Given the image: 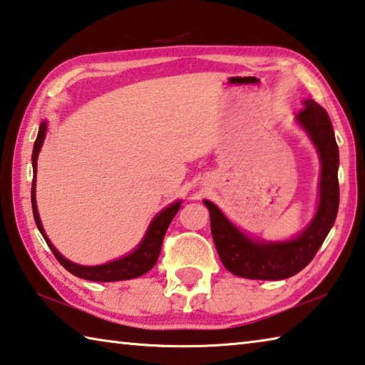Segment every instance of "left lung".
<instances>
[{
    "instance_id": "8db88e82",
    "label": "left lung",
    "mask_w": 365,
    "mask_h": 365,
    "mask_svg": "<svg viewBox=\"0 0 365 365\" xmlns=\"http://www.w3.org/2000/svg\"><path fill=\"white\" fill-rule=\"evenodd\" d=\"M302 104L306 108L296 114L294 120L316 146L320 180L316 214L296 237L283 242L251 238L228 220L212 201L205 200L215 250L222 264L233 275L251 280H283L293 277L312 261L335 224L339 205V156L335 132L322 106L314 100H304Z\"/></svg>"
}]
</instances>
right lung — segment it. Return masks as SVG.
I'll list each match as a JSON object with an SVG mask.
<instances>
[{
	"label": "right lung",
	"mask_w": 365,
	"mask_h": 365,
	"mask_svg": "<svg viewBox=\"0 0 365 365\" xmlns=\"http://www.w3.org/2000/svg\"><path fill=\"white\" fill-rule=\"evenodd\" d=\"M46 130H48V122L43 120L40 123L38 135H36L34 153H32V168H34L32 209H34L35 224H36V227H38V230L43 235V238H45V242L48 243L49 250H51L53 255L56 256L59 264L63 265L66 270H69L72 275H76V277H78V279H83V280H90V282L132 280V279H137V277H141L143 274H146L148 270H151L159 257L164 235H165V232H168V227L170 225L172 219L175 217L178 209L182 207V201L178 200L175 202H172V205L164 207L163 211H159L156 215H154L150 227H148V230L145 233V237L141 238V242L138 243L137 248L128 252V255L122 256L119 259H114V261H110V262L101 264V265H82V264H76V262L69 261V259H66L56 248H54V245L49 242V238L46 237V232L41 225V219H40L38 207H36V200H35L36 160H38V154H40V150L43 146V141H45V137H46Z\"/></svg>",
	"instance_id": "1"
}]
</instances>
